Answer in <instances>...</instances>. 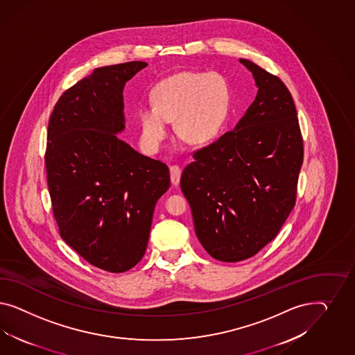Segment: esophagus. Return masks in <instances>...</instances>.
I'll return each mask as SVG.
<instances>
[{
    "label": "esophagus",
    "instance_id": "esophagus-1",
    "mask_svg": "<svg viewBox=\"0 0 355 355\" xmlns=\"http://www.w3.org/2000/svg\"><path fill=\"white\" fill-rule=\"evenodd\" d=\"M171 180H172L173 184H178L180 183V180H181V169H180V166H177V165H172L171 166Z\"/></svg>",
    "mask_w": 355,
    "mask_h": 355
}]
</instances>
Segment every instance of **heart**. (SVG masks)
<instances>
[{"label":"heart","instance_id":"1","mask_svg":"<svg viewBox=\"0 0 355 355\" xmlns=\"http://www.w3.org/2000/svg\"><path fill=\"white\" fill-rule=\"evenodd\" d=\"M229 87L218 74L184 71L164 79L152 92L153 107L139 109L140 141L156 152L174 119L178 137L193 144L215 139L229 110Z\"/></svg>","mask_w":355,"mask_h":355}]
</instances>
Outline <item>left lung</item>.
<instances>
[{
    "instance_id": "1",
    "label": "left lung",
    "mask_w": 355,
    "mask_h": 355,
    "mask_svg": "<svg viewBox=\"0 0 355 355\" xmlns=\"http://www.w3.org/2000/svg\"><path fill=\"white\" fill-rule=\"evenodd\" d=\"M258 94L233 131L193 153L181 175L195 233L220 261L251 258L269 243L295 205L303 140L289 89L239 58Z\"/></svg>"
}]
</instances>
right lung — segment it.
Instances as JSON below:
<instances>
[{"instance_id":"1","label":"right lung","mask_w":355,"mask_h":355,"mask_svg":"<svg viewBox=\"0 0 355 355\" xmlns=\"http://www.w3.org/2000/svg\"><path fill=\"white\" fill-rule=\"evenodd\" d=\"M143 61L97 67L64 91L48 125L45 166L64 242L97 268L129 270L143 258L169 168L119 138L123 88Z\"/></svg>"}]
</instances>
